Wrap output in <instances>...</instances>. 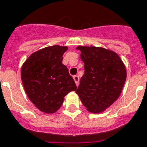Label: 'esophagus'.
Wrapping results in <instances>:
<instances>
[{"label": "esophagus", "mask_w": 147, "mask_h": 147, "mask_svg": "<svg viewBox=\"0 0 147 147\" xmlns=\"http://www.w3.org/2000/svg\"><path fill=\"white\" fill-rule=\"evenodd\" d=\"M73 79L74 80H75V82H76V86H78L79 83V77L78 76H74Z\"/></svg>", "instance_id": "obj_1"}]
</instances>
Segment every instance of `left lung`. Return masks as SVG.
<instances>
[{"mask_svg": "<svg viewBox=\"0 0 147 147\" xmlns=\"http://www.w3.org/2000/svg\"><path fill=\"white\" fill-rule=\"evenodd\" d=\"M84 75L76 93L87 111L100 113L119 97L126 79V68L115 52L96 47L79 46Z\"/></svg>", "mask_w": 147, "mask_h": 147, "instance_id": "obj_1", "label": "left lung"}]
</instances>
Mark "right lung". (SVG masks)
I'll return each instance as SVG.
<instances>
[{"mask_svg":"<svg viewBox=\"0 0 147 147\" xmlns=\"http://www.w3.org/2000/svg\"><path fill=\"white\" fill-rule=\"evenodd\" d=\"M67 47H47L34 52L24 62L21 78L24 89L32 103L40 111L52 114L64 102V97L76 91V85L62 64Z\"/></svg>","mask_w":147,"mask_h":147,"instance_id":"right-lung-1","label":"right lung"}]
</instances>
